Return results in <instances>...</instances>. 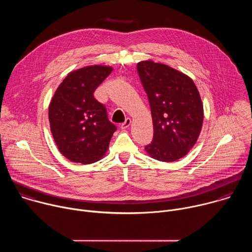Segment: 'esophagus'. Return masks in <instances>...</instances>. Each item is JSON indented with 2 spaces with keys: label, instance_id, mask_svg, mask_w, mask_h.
Listing matches in <instances>:
<instances>
[{
  "label": "esophagus",
  "instance_id": "34e87169",
  "mask_svg": "<svg viewBox=\"0 0 252 252\" xmlns=\"http://www.w3.org/2000/svg\"><path fill=\"white\" fill-rule=\"evenodd\" d=\"M130 124H131V120H130L129 118H127V119H126V121L121 125V128H122V129L127 128V127L130 126Z\"/></svg>",
  "mask_w": 252,
  "mask_h": 252
}]
</instances>
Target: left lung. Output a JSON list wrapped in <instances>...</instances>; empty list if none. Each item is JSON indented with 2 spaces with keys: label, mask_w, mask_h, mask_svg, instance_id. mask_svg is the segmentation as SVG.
<instances>
[{
  "label": "left lung",
  "mask_w": 252,
  "mask_h": 252,
  "mask_svg": "<svg viewBox=\"0 0 252 252\" xmlns=\"http://www.w3.org/2000/svg\"><path fill=\"white\" fill-rule=\"evenodd\" d=\"M136 68L154 124L147 153L159 161L182 158L194 146L203 122V105L194 83L181 71L153 61L139 62Z\"/></svg>",
  "instance_id": "1"
}]
</instances>
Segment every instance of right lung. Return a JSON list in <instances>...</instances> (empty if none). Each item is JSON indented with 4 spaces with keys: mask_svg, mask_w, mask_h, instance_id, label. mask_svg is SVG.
<instances>
[{
    "mask_svg": "<svg viewBox=\"0 0 252 252\" xmlns=\"http://www.w3.org/2000/svg\"><path fill=\"white\" fill-rule=\"evenodd\" d=\"M112 70L111 66L90 65L71 71L52 98L51 131L59 151L70 161L90 164L109 149L117 126L94 93Z\"/></svg>",
    "mask_w": 252,
    "mask_h": 252,
    "instance_id": "right-lung-1",
    "label": "right lung"
}]
</instances>
